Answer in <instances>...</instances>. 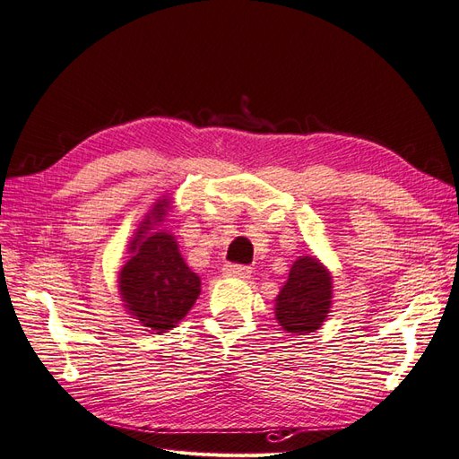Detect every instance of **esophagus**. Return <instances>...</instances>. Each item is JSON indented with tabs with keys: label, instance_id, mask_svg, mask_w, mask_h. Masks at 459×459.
<instances>
[{
	"label": "esophagus",
	"instance_id": "1",
	"mask_svg": "<svg viewBox=\"0 0 459 459\" xmlns=\"http://www.w3.org/2000/svg\"><path fill=\"white\" fill-rule=\"evenodd\" d=\"M221 274L228 278H249L251 276V268L243 266V264H226L221 268Z\"/></svg>",
	"mask_w": 459,
	"mask_h": 459
}]
</instances>
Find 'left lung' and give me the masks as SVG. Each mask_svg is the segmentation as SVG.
<instances>
[{"instance_id":"1","label":"left lung","mask_w":459,"mask_h":459,"mask_svg":"<svg viewBox=\"0 0 459 459\" xmlns=\"http://www.w3.org/2000/svg\"><path fill=\"white\" fill-rule=\"evenodd\" d=\"M274 301L276 321L286 333H316L331 311L333 276L316 256H299Z\"/></svg>"}]
</instances>
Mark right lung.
I'll return each mask as SVG.
<instances>
[{"label": "right lung", "instance_id": "add662e5", "mask_svg": "<svg viewBox=\"0 0 459 459\" xmlns=\"http://www.w3.org/2000/svg\"><path fill=\"white\" fill-rule=\"evenodd\" d=\"M163 196L143 218L130 241L132 256L118 274L120 298L128 314L152 333H165L181 321L200 294V276L186 266L171 233L155 230L169 210Z\"/></svg>", "mask_w": 459, "mask_h": 459}]
</instances>
